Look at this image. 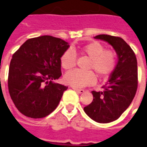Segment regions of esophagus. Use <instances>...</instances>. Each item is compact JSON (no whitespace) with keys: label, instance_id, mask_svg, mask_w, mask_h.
I'll return each mask as SVG.
<instances>
[{"label":"esophagus","instance_id":"esophagus-1","mask_svg":"<svg viewBox=\"0 0 147 147\" xmlns=\"http://www.w3.org/2000/svg\"><path fill=\"white\" fill-rule=\"evenodd\" d=\"M72 88H73V89L75 90H76V92L80 93V94H83V93L85 91V90H83V89H78V88H76V87H72Z\"/></svg>","mask_w":147,"mask_h":147}]
</instances>
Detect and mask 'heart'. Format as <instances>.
<instances>
[{"mask_svg": "<svg viewBox=\"0 0 147 147\" xmlns=\"http://www.w3.org/2000/svg\"><path fill=\"white\" fill-rule=\"evenodd\" d=\"M80 54L90 59L88 69H92L99 77H106L110 75L116 67L117 54L113 50L105 49V47L98 42H90L79 49ZM76 63V54L71 49H67L61 56V67L70 70ZM64 82L74 87H83L95 83L96 77L92 71L73 70L64 75Z\"/></svg>", "mask_w": 147, "mask_h": 147, "instance_id": "heart-1", "label": "heart"}]
</instances>
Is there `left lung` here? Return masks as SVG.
<instances>
[{"label":"left lung","instance_id":"1","mask_svg":"<svg viewBox=\"0 0 147 147\" xmlns=\"http://www.w3.org/2000/svg\"><path fill=\"white\" fill-rule=\"evenodd\" d=\"M94 38L110 44L118 57V62L102 91L93 90L92 102L84 107V112L93 120L102 123L117 120L136 95L138 86V67L136 54L123 38L99 34Z\"/></svg>","mask_w":147,"mask_h":147}]
</instances>
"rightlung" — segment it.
<instances>
[{"mask_svg":"<svg viewBox=\"0 0 147 147\" xmlns=\"http://www.w3.org/2000/svg\"><path fill=\"white\" fill-rule=\"evenodd\" d=\"M68 47L62 39L44 35L27 40L12 55L8 91L24 116L43 118L57 107L67 86L53 81L61 76V57Z\"/></svg>","mask_w":147,"mask_h":147,"instance_id":"add662e5","label":"right lung"}]
</instances>
